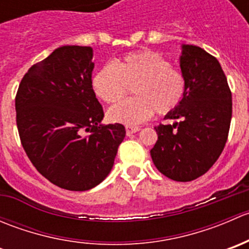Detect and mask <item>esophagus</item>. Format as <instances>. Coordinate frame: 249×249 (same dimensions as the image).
Instances as JSON below:
<instances>
[{"label": "esophagus", "instance_id": "34e87169", "mask_svg": "<svg viewBox=\"0 0 249 249\" xmlns=\"http://www.w3.org/2000/svg\"><path fill=\"white\" fill-rule=\"evenodd\" d=\"M125 130H126L127 136H130V135L140 131V126H131V125H126V126H125Z\"/></svg>", "mask_w": 249, "mask_h": 249}]
</instances>
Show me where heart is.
<instances>
[{"label":"heart","instance_id":"obj_1","mask_svg":"<svg viewBox=\"0 0 249 249\" xmlns=\"http://www.w3.org/2000/svg\"><path fill=\"white\" fill-rule=\"evenodd\" d=\"M99 99L115 104L134 87L135 97L109 108L112 123L134 125L149 119L157 110L167 114L183 101L187 82L183 72L171 66L169 60L153 50H140L124 55L114 62L100 67L91 79Z\"/></svg>","mask_w":249,"mask_h":249}]
</instances>
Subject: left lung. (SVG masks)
I'll list each match as a JSON object with an SVG mask.
<instances>
[{
  "mask_svg": "<svg viewBox=\"0 0 249 249\" xmlns=\"http://www.w3.org/2000/svg\"><path fill=\"white\" fill-rule=\"evenodd\" d=\"M180 71L187 82L183 101L155 126L150 150L155 167L177 182H189L213 166L227 143L232 114L231 91L219 61L202 48L183 44Z\"/></svg>",
  "mask_w": 249,
  "mask_h": 249,
  "instance_id": "obj_1",
  "label": "left lung"
}]
</instances>
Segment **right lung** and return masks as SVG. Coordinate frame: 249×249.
<instances>
[{
  "mask_svg": "<svg viewBox=\"0 0 249 249\" xmlns=\"http://www.w3.org/2000/svg\"><path fill=\"white\" fill-rule=\"evenodd\" d=\"M91 60V47L57 48L30 67L16 96L18 131L29 159L49 182L73 192L91 189L108 176L125 137L122 124H101Z\"/></svg>",
  "mask_w": 249,
  "mask_h": 249,
  "instance_id": "1",
  "label": "right lung"
}]
</instances>
